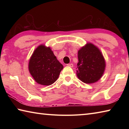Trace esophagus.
<instances>
[{"label": "esophagus", "mask_w": 129, "mask_h": 129, "mask_svg": "<svg viewBox=\"0 0 129 129\" xmlns=\"http://www.w3.org/2000/svg\"><path fill=\"white\" fill-rule=\"evenodd\" d=\"M67 66H68L69 67H71V68H72L73 67V64H67Z\"/></svg>", "instance_id": "34e87169"}]
</instances>
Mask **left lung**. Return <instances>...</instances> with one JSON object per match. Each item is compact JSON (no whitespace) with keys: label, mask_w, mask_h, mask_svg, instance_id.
I'll return each instance as SVG.
<instances>
[{"label":"left lung","mask_w":129,"mask_h":129,"mask_svg":"<svg viewBox=\"0 0 129 129\" xmlns=\"http://www.w3.org/2000/svg\"><path fill=\"white\" fill-rule=\"evenodd\" d=\"M78 62L76 74L86 84L99 81L103 75L106 64L100 50L90 43H87L78 51Z\"/></svg>","instance_id":"obj_1"}]
</instances>
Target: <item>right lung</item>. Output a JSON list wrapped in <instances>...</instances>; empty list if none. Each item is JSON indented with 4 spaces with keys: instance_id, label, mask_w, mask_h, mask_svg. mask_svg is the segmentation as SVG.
Here are the masks:
<instances>
[{
    "instance_id": "right-lung-1",
    "label": "right lung",
    "mask_w": 129,
    "mask_h": 129,
    "mask_svg": "<svg viewBox=\"0 0 129 129\" xmlns=\"http://www.w3.org/2000/svg\"><path fill=\"white\" fill-rule=\"evenodd\" d=\"M63 65L58 61L50 47L39 45L30 57L28 69L39 84L50 85L57 80Z\"/></svg>"
}]
</instances>
